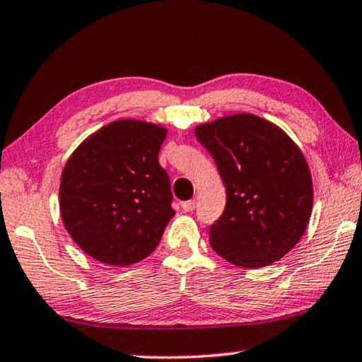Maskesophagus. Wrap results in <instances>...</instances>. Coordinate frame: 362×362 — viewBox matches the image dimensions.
I'll return each mask as SVG.
<instances>
[{"instance_id":"1","label":"esophagus","mask_w":362,"mask_h":362,"mask_svg":"<svg viewBox=\"0 0 362 362\" xmlns=\"http://www.w3.org/2000/svg\"><path fill=\"white\" fill-rule=\"evenodd\" d=\"M194 206H196V201H194V199L183 201V203H182V209L185 211V212H192V211L194 209Z\"/></svg>"}]
</instances>
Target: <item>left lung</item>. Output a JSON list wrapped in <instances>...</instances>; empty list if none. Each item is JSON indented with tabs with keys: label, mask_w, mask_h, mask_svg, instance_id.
Instances as JSON below:
<instances>
[{
	"label": "left lung",
	"mask_w": 362,
	"mask_h": 362,
	"mask_svg": "<svg viewBox=\"0 0 362 362\" xmlns=\"http://www.w3.org/2000/svg\"><path fill=\"white\" fill-rule=\"evenodd\" d=\"M226 189L225 211L209 230L211 247L233 265L262 268L303 236L313 182L302 150L273 122L252 113L194 127Z\"/></svg>",
	"instance_id": "obj_1"
}]
</instances>
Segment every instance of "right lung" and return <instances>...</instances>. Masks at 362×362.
Listing matches in <instances>:
<instances>
[{
	"instance_id": "right-lung-1",
	"label": "right lung",
	"mask_w": 362,
	"mask_h": 362,
	"mask_svg": "<svg viewBox=\"0 0 362 362\" xmlns=\"http://www.w3.org/2000/svg\"><path fill=\"white\" fill-rule=\"evenodd\" d=\"M166 127L140 119L108 122L65 163L59 206L66 231L86 254L127 267L156 249L175 211L158 153Z\"/></svg>"
}]
</instances>
